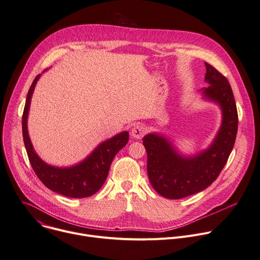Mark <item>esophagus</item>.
I'll use <instances>...</instances> for the list:
<instances>
[{"mask_svg":"<svg viewBox=\"0 0 260 260\" xmlns=\"http://www.w3.org/2000/svg\"><path fill=\"white\" fill-rule=\"evenodd\" d=\"M132 136L135 139H141L145 134H146V128L144 127V125L141 124H137L132 128Z\"/></svg>","mask_w":260,"mask_h":260,"instance_id":"obj_1","label":"esophagus"}]
</instances>
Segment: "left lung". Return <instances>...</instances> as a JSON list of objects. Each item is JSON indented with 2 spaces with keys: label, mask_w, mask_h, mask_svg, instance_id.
I'll list each match as a JSON object with an SVG mask.
<instances>
[{
  "label": "left lung",
  "mask_w": 260,
  "mask_h": 260,
  "mask_svg": "<svg viewBox=\"0 0 260 260\" xmlns=\"http://www.w3.org/2000/svg\"><path fill=\"white\" fill-rule=\"evenodd\" d=\"M202 100L216 104L222 114L221 125L211 143L193 154L182 153L168 136L153 132L143 138L147 152V173L154 190L165 198L181 199L199 193L219 176L234 146L238 111L227 79L205 63Z\"/></svg>",
  "instance_id": "left-lung-1"
}]
</instances>
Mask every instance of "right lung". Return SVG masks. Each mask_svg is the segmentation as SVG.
<instances>
[{"label": "right lung", "instance_id": "add662e5", "mask_svg": "<svg viewBox=\"0 0 260 260\" xmlns=\"http://www.w3.org/2000/svg\"><path fill=\"white\" fill-rule=\"evenodd\" d=\"M48 69H45L46 72ZM43 72V73H44ZM33 81L22 114V137L31 166L41 182L53 192L69 198H85L95 194L107 179L110 166L121 148L128 142V132L124 131L103 141L84 159L67 167L53 166L45 162L35 151L28 132V117L35 86L40 79Z\"/></svg>", "mask_w": 260, "mask_h": 260}]
</instances>
